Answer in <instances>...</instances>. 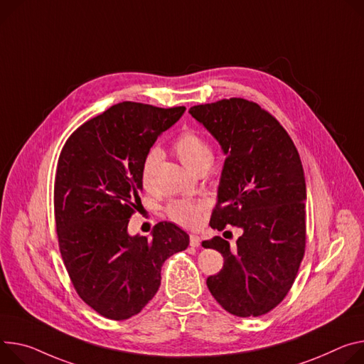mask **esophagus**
Listing matches in <instances>:
<instances>
[{
    "mask_svg": "<svg viewBox=\"0 0 364 364\" xmlns=\"http://www.w3.org/2000/svg\"><path fill=\"white\" fill-rule=\"evenodd\" d=\"M200 242H202V240H200L199 235H194V234L190 235V245L191 247H199Z\"/></svg>",
    "mask_w": 364,
    "mask_h": 364,
    "instance_id": "esophagus-1",
    "label": "esophagus"
}]
</instances>
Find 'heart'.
<instances>
[{"instance_id": "obj_1", "label": "heart", "mask_w": 364, "mask_h": 364, "mask_svg": "<svg viewBox=\"0 0 364 364\" xmlns=\"http://www.w3.org/2000/svg\"><path fill=\"white\" fill-rule=\"evenodd\" d=\"M173 149L178 159L191 171L200 170L205 165L212 162V148L206 138L194 129H186L177 136L173 144ZM161 158V151L158 148H151L144 156L141 165V180L145 187H151L154 181V174L156 164ZM206 205L203 202H190V200H174L171 202L165 212L167 216L184 228H193L199 222L200 213L205 210Z\"/></svg>"}]
</instances>
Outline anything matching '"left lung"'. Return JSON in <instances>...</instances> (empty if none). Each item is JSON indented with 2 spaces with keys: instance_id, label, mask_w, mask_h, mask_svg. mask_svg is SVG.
<instances>
[{
  "instance_id": "8db88e82",
  "label": "left lung",
  "mask_w": 364,
  "mask_h": 364,
  "mask_svg": "<svg viewBox=\"0 0 364 364\" xmlns=\"http://www.w3.org/2000/svg\"><path fill=\"white\" fill-rule=\"evenodd\" d=\"M188 112L226 155L210 226L242 230L234 248L220 237L203 241L223 255L208 287L229 314L261 316L284 299L305 255L306 183L299 152L279 120L245 98Z\"/></svg>"
}]
</instances>
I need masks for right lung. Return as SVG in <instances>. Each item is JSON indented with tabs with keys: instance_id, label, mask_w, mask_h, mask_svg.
I'll use <instances>...</instances> for the list:
<instances>
[{
	"instance_id": "obj_1",
	"label": "right lung",
	"mask_w": 364,
	"mask_h": 364,
	"mask_svg": "<svg viewBox=\"0 0 364 364\" xmlns=\"http://www.w3.org/2000/svg\"><path fill=\"white\" fill-rule=\"evenodd\" d=\"M184 110L123 102L81 124L60 151L53 188L59 251L78 296L105 318L138 315L158 291L164 261L188 245L171 222L156 223L151 240L127 234L141 206L144 156Z\"/></svg>"
}]
</instances>
